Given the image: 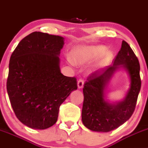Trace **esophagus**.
<instances>
[{
	"instance_id": "1",
	"label": "esophagus",
	"mask_w": 148,
	"mask_h": 148,
	"mask_svg": "<svg viewBox=\"0 0 148 148\" xmlns=\"http://www.w3.org/2000/svg\"><path fill=\"white\" fill-rule=\"evenodd\" d=\"M83 86H84V82H83L82 79H79L77 82V87H78L79 89H82Z\"/></svg>"
}]
</instances>
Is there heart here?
<instances>
[{
    "mask_svg": "<svg viewBox=\"0 0 148 148\" xmlns=\"http://www.w3.org/2000/svg\"><path fill=\"white\" fill-rule=\"evenodd\" d=\"M99 56L100 58L96 66H103L111 61L114 54L111 51H106V48L103 45L79 47L71 53L73 62L80 66L88 64Z\"/></svg>",
    "mask_w": 148,
    "mask_h": 148,
    "instance_id": "b5f03b06",
    "label": "heart"
}]
</instances>
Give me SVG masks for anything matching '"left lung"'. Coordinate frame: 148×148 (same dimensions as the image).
I'll list each match as a JSON object with an SVG mask.
<instances>
[{
    "mask_svg": "<svg viewBox=\"0 0 148 148\" xmlns=\"http://www.w3.org/2000/svg\"><path fill=\"white\" fill-rule=\"evenodd\" d=\"M120 68L128 74L130 88L123 100L110 102L106 98L107 86L115 71ZM140 71L137 56L129 44L123 40L114 64L92 74L84 83L82 120L87 129L94 132H108L130 119L135 109L141 88Z\"/></svg>",
    "mask_w": 148,
    "mask_h": 148,
    "instance_id": "left-lung-1",
    "label": "left lung"
}]
</instances>
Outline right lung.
Wrapping results in <instances>:
<instances>
[{"instance_id":"obj_1","label":"right lung","mask_w":148,"mask_h":148,"mask_svg":"<svg viewBox=\"0 0 148 148\" xmlns=\"http://www.w3.org/2000/svg\"><path fill=\"white\" fill-rule=\"evenodd\" d=\"M64 45L63 37L34 32L11 54L7 92L17 119L29 128L45 130L55 124L60 106L77 89L75 77L61 72Z\"/></svg>"}]
</instances>
